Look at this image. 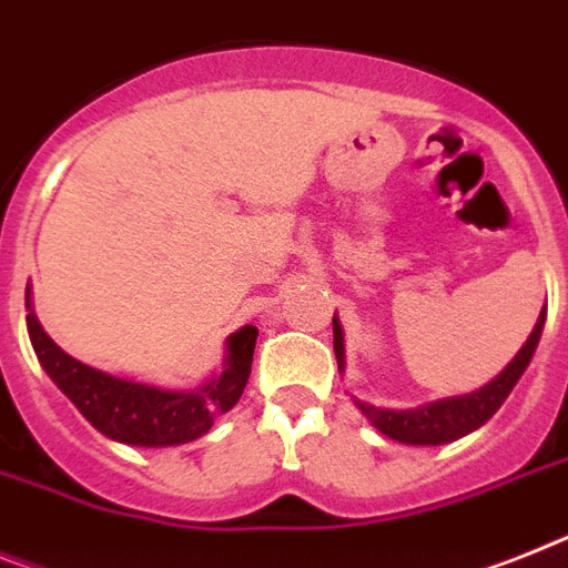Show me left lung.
<instances>
[{"label": "left lung", "instance_id": "obj_1", "mask_svg": "<svg viewBox=\"0 0 568 568\" xmlns=\"http://www.w3.org/2000/svg\"><path fill=\"white\" fill-rule=\"evenodd\" d=\"M542 322L546 316L540 313L535 331L526 338V344L520 347L511 362H508L506 371L500 376H494L486 387H479L474 394L465 396H450V399L430 402L423 408L414 410H390V408H376V405H367V402H356V408L367 416L373 423V428H379L382 434L396 439V443L405 445H443L454 443L459 436L471 434L479 425H486L503 402L508 399L511 387L517 385V379L523 376V371L528 367L531 356H535V347L540 342ZM333 351H336L338 371H344V333L338 318L333 316Z\"/></svg>", "mask_w": 568, "mask_h": 568}]
</instances>
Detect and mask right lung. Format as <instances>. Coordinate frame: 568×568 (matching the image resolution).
<instances>
[{
	"label": "right lung",
	"instance_id": "add662e5",
	"mask_svg": "<svg viewBox=\"0 0 568 568\" xmlns=\"http://www.w3.org/2000/svg\"><path fill=\"white\" fill-rule=\"evenodd\" d=\"M28 336L40 365L74 402L91 425L109 439L140 448H166V445L192 443L212 428L217 416L235 408L244 394L252 371V353L258 327H241L226 338V358L221 376L210 379L197 390H166L143 382L111 376L97 367L82 365L51 342L31 307V284L26 287Z\"/></svg>",
	"mask_w": 568,
	"mask_h": 568
}]
</instances>
